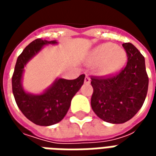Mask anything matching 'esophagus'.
Instances as JSON below:
<instances>
[{"instance_id": "34e87169", "label": "esophagus", "mask_w": 156, "mask_h": 156, "mask_svg": "<svg viewBox=\"0 0 156 156\" xmlns=\"http://www.w3.org/2000/svg\"><path fill=\"white\" fill-rule=\"evenodd\" d=\"M90 78L88 77V75H86V77H85V79H84V83H90Z\"/></svg>"}]
</instances>
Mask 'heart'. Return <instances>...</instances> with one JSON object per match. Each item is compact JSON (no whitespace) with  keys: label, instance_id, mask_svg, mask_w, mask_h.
<instances>
[{"label":"heart","instance_id":"1","mask_svg":"<svg viewBox=\"0 0 156 156\" xmlns=\"http://www.w3.org/2000/svg\"><path fill=\"white\" fill-rule=\"evenodd\" d=\"M127 61V53L124 49L117 47L112 42L98 45L91 51L88 57V63L98 66L101 75H111L123 68Z\"/></svg>","mask_w":156,"mask_h":156}]
</instances>
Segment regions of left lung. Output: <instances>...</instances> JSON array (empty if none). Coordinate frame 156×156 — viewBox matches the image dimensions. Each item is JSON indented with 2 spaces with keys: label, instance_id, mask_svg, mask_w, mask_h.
Segmentation results:
<instances>
[{
  "label": "left lung",
  "instance_id": "left-lung-1",
  "mask_svg": "<svg viewBox=\"0 0 156 156\" xmlns=\"http://www.w3.org/2000/svg\"><path fill=\"white\" fill-rule=\"evenodd\" d=\"M123 47L128 57L126 67L114 77L91 78L92 108L98 118L111 124H123L134 117L148 91L143 55L132 43L125 42Z\"/></svg>",
  "mask_w": 156,
  "mask_h": 156
}]
</instances>
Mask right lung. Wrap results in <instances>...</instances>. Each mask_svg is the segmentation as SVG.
<instances>
[{"label":"right lung","mask_w":156,"mask_h":156,"mask_svg":"<svg viewBox=\"0 0 156 156\" xmlns=\"http://www.w3.org/2000/svg\"><path fill=\"white\" fill-rule=\"evenodd\" d=\"M55 41L36 39L27 46L16 60L12 76V92L16 103L22 114L32 123L50 126L60 122L68 113L72 98L83 84L85 75L73 80L56 78L41 94L27 92L22 86L24 68L27 63L47 45H56Z\"/></svg>","instance_id":"right-lung-1"}]
</instances>
